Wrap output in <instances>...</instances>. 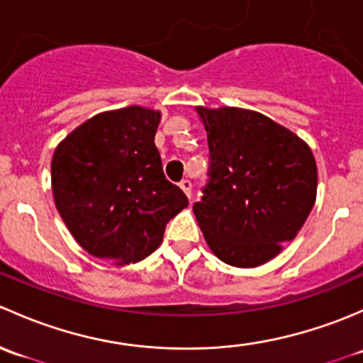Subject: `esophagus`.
<instances>
[{"instance_id":"34e87169","label":"esophagus","mask_w":363,"mask_h":363,"mask_svg":"<svg viewBox=\"0 0 363 363\" xmlns=\"http://www.w3.org/2000/svg\"><path fill=\"white\" fill-rule=\"evenodd\" d=\"M180 189L186 194V197H189V199H190V197H192V182H190V180H182L180 182Z\"/></svg>"}]
</instances>
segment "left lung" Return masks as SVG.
<instances>
[{
    "label": "left lung",
    "instance_id": "obj_1",
    "mask_svg": "<svg viewBox=\"0 0 363 363\" xmlns=\"http://www.w3.org/2000/svg\"><path fill=\"white\" fill-rule=\"evenodd\" d=\"M208 133V180L194 215L209 248L236 267H257L292 241L316 199L308 145L257 111L197 108Z\"/></svg>",
    "mask_w": 363,
    "mask_h": 363
}]
</instances>
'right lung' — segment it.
<instances>
[{
  "mask_svg": "<svg viewBox=\"0 0 363 363\" xmlns=\"http://www.w3.org/2000/svg\"><path fill=\"white\" fill-rule=\"evenodd\" d=\"M160 113L141 106L99 113L55 148L52 192L78 245L103 260L140 262L189 204L166 180L154 138Z\"/></svg>",
  "mask_w": 363,
  "mask_h": 363,
  "instance_id": "obj_1",
  "label": "right lung"
}]
</instances>
